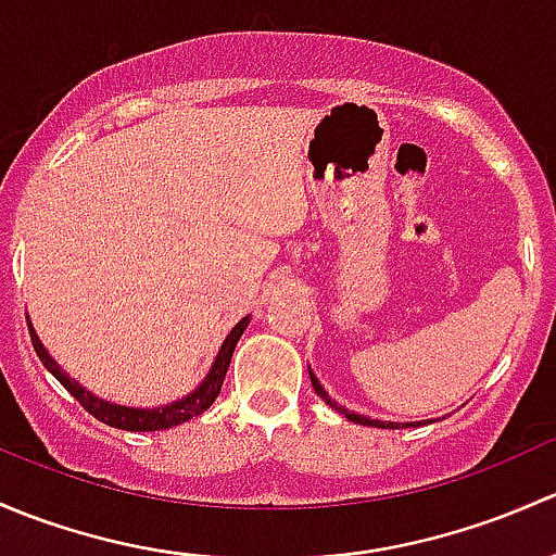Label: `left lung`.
Returning <instances> with one entry per match:
<instances>
[{
  "mask_svg": "<svg viewBox=\"0 0 556 556\" xmlns=\"http://www.w3.org/2000/svg\"><path fill=\"white\" fill-rule=\"evenodd\" d=\"M311 382H313V391H316L318 396L324 399L326 404H331V406H334L337 412H342V415H345L348 420L358 422V426H375V428H399V426H402V428H404V422H382V420H369V417H364V415H356V412H348L345 406L334 404V402H331V399H329V393H326L324 388H320V382L316 380V375H313V371H311ZM409 426H415V422H409Z\"/></svg>",
  "mask_w": 556,
  "mask_h": 556,
  "instance_id": "obj_1",
  "label": "left lung"
}]
</instances>
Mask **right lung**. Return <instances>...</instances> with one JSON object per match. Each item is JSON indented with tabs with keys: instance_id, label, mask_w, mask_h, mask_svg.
Masks as SVG:
<instances>
[{
	"instance_id": "1",
	"label": "right lung",
	"mask_w": 556,
	"mask_h": 556,
	"mask_svg": "<svg viewBox=\"0 0 556 556\" xmlns=\"http://www.w3.org/2000/svg\"><path fill=\"white\" fill-rule=\"evenodd\" d=\"M245 326H249V318L238 320L236 329L227 334V340L222 342L219 356H216L214 366H211V371L205 375L203 386H200L198 391H192L190 396L181 399V402H174L168 406H157V409H134V406H119V404H109V402H104V399H96L93 393L85 391L77 380H72L66 371H61V366L48 356V351H45L42 342L37 340V331L31 329V324H28V334H31L34 351H37L39 362L45 364V369H48L50 375H53L55 380H59L61 386H64L66 391L72 393V396L77 399V402L96 417V420L106 422V426H112V428H123V431H163V428L179 426V422L192 420V417H198L200 412H205L211 404L216 402V396H219V391H222V382H225L227 366H230L232 351H236V345H238V340H240V334H243Z\"/></svg>"
}]
</instances>
